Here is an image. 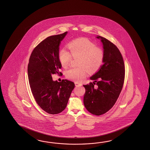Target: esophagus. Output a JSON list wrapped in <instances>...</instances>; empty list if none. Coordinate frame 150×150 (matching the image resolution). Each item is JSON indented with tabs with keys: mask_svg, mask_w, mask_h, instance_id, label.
I'll list each match as a JSON object with an SVG mask.
<instances>
[{
	"mask_svg": "<svg viewBox=\"0 0 150 150\" xmlns=\"http://www.w3.org/2000/svg\"><path fill=\"white\" fill-rule=\"evenodd\" d=\"M74 83H75V85H76V86H79L81 85V83H78V82H75Z\"/></svg>",
	"mask_w": 150,
	"mask_h": 150,
	"instance_id": "esophagus-1",
	"label": "esophagus"
}]
</instances>
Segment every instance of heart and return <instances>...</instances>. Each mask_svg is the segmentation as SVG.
I'll use <instances>...</instances> for the list:
<instances>
[{"mask_svg":"<svg viewBox=\"0 0 150 150\" xmlns=\"http://www.w3.org/2000/svg\"><path fill=\"white\" fill-rule=\"evenodd\" d=\"M68 47L70 52L65 48L59 52V59L63 67L66 68L69 65L72 56L79 57V67L71 68L66 72L69 79L80 81L85 78L88 71L91 73L95 72L101 66L104 58L103 51L88 39L80 38L73 40Z\"/></svg>","mask_w":150,"mask_h":150,"instance_id":"1","label":"heart"}]
</instances>
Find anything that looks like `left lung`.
<instances>
[{
	"mask_svg": "<svg viewBox=\"0 0 150 150\" xmlns=\"http://www.w3.org/2000/svg\"><path fill=\"white\" fill-rule=\"evenodd\" d=\"M104 53L103 65L90 77L93 83L83 85L85 88L83 103L92 114L101 115L114 105L121 92L124 80V61L117 47L107 39L98 35Z\"/></svg>",
	"mask_w": 150,
	"mask_h": 150,
	"instance_id": "8db88e82",
	"label": "left lung"
}]
</instances>
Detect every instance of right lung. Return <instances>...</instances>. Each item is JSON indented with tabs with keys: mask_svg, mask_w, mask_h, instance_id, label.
<instances>
[{
	"mask_svg": "<svg viewBox=\"0 0 150 150\" xmlns=\"http://www.w3.org/2000/svg\"><path fill=\"white\" fill-rule=\"evenodd\" d=\"M67 32L45 38L33 50L29 61L28 75L32 94L38 105L50 114L64 110L74 87L72 81L52 80V75L61 74L59 45Z\"/></svg>",
	"mask_w": 150,
	"mask_h": 150,
	"instance_id": "right-lung-1",
	"label": "right lung"
}]
</instances>
